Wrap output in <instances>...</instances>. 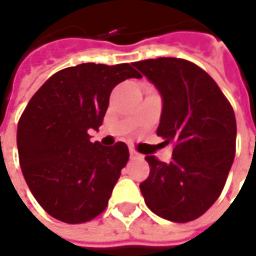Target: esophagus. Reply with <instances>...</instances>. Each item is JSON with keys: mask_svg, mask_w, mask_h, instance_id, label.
<instances>
[{"mask_svg": "<svg viewBox=\"0 0 256 256\" xmlns=\"http://www.w3.org/2000/svg\"><path fill=\"white\" fill-rule=\"evenodd\" d=\"M130 158H132V159H141L142 156H141L138 152H136L134 150H130Z\"/></svg>", "mask_w": 256, "mask_h": 256, "instance_id": "obj_1", "label": "esophagus"}]
</instances>
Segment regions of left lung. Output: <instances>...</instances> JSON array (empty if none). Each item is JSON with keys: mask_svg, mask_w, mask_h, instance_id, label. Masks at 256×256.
Segmentation results:
<instances>
[{"mask_svg": "<svg viewBox=\"0 0 256 256\" xmlns=\"http://www.w3.org/2000/svg\"><path fill=\"white\" fill-rule=\"evenodd\" d=\"M162 97L156 134L173 144L170 162L148 155L141 194L155 215L194 220L220 196L236 154L233 108L208 73L186 60L134 62Z\"/></svg>", "mask_w": 256, "mask_h": 256, "instance_id": "8db88e82", "label": "left lung"}]
</instances>
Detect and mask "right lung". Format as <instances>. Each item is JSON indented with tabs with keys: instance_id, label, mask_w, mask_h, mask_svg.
Returning a JSON list of instances; mask_svg holds the SVG:
<instances>
[{
	"instance_id": "right-lung-1",
	"label": "right lung",
	"mask_w": 256,
	"mask_h": 256,
	"mask_svg": "<svg viewBox=\"0 0 256 256\" xmlns=\"http://www.w3.org/2000/svg\"><path fill=\"white\" fill-rule=\"evenodd\" d=\"M141 74L128 64H82L48 78L28 101L16 133L23 178L37 202L65 223H83L108 205L128 160V146L91 142L115 86Z\"/></svg>"
}]
</instances>
